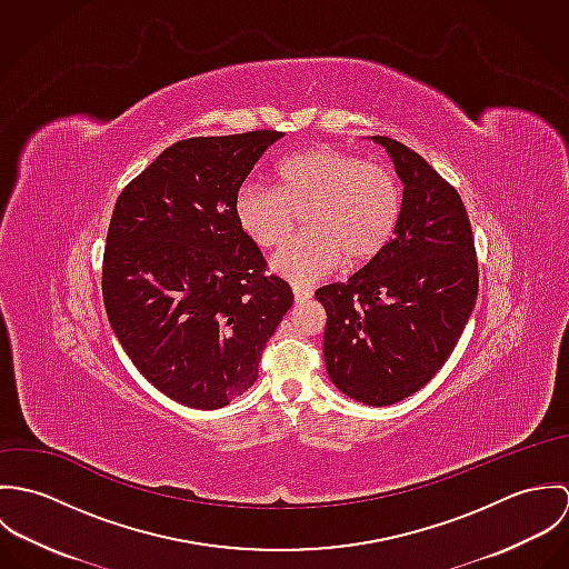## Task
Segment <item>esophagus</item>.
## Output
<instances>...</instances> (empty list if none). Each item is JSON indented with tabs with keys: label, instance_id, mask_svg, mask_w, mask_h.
I'll return each instance as SVG.
<instances>
[{
	"label": "esophagus",
	"instance_id": "esophagus-1",
	"mask_svg": "<svg viewBox=\"0 0 569 569\" xmlns=\"http://www.w3.org/2000/svg\"><path fill=\"white\" fill-rule=\"evenodd\" d=\"M311 296H313L311 289L300 287V284H293V298H296V302H307Z\"/></svg>",
	"mask_w": 569,
	"mask_h": 569
}]
</instances>
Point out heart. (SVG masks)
Segmentation results:
<instances>
[{"instance_id":"b5f03b06","label":"heart","mask_w":569,"mask_h":569,"mask_svg":"<svg viewBox=\"0 0 569 569\" xmlns=\"http://www.w3.org/2000/svg\"><path fill=\"white\" fill-rule=\"evenodd\" d=\"M276 181L278 188L241 186L234 214L260 249H280L305 214L309 234L271 262L276 273L293 282H313L341 262L370 264L399 230L403 186L388 166L316 144L278 163Z\"/></svg>"}]
</instances>
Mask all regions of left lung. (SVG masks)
<instances>
[{
    "instance_id": "obj_1",
    "label": "left lung",
    "mask_w": 569,
    "mask_h": 569,
    "mask_svg": "<svg viewBox=\"0 0 569 569\" xmlns=\"http://www.w3.org/2000/svg\"><path fill=\"white\" fill-rule=\"evenodd\" d=\"M406 183L386 251L348 282L316 291L325 307L330 381L366 406L418 392L449 359L476 307L480 273L458 190L406 144L375 136Z\"/></svg>"
}]
</instances>
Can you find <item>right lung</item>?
Masks as SVG:
<instances>
[{"label": "right lung", "mask_w": 569, "mask_h": 569, "mask_svg": "<svg viewBox=\"0 0 569 569\" xmlns=\"http://www.w3.org/2000/svg\"><path fill=\"white\" fill-rule=\"evenodd\" d=\"M284 133L188 138L120 192L102 256V300L133 366L168 399L219 409L258 377L291 287L237 221L253 163Z\"/></svg>", "instance_id": "obj_1"}]
</instances>
